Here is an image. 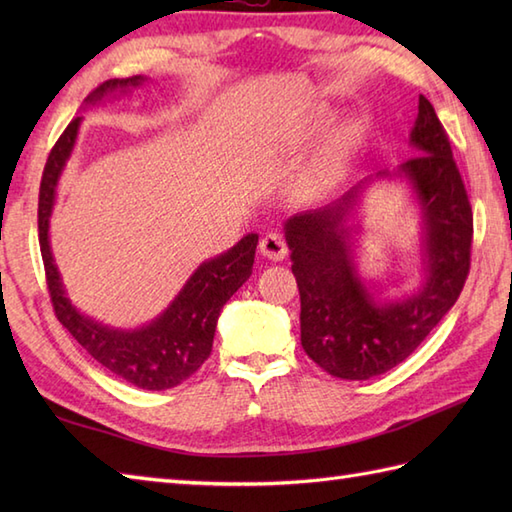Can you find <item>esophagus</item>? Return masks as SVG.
I'll return each mask as SVG.
<instances>
[{"label":"esophagus","mask_w":512,"mask_h":512,"mask_svg":"<svg viewBox=\"0 0 512 512\" xmlns=\"http://www.w3.org/2000/svg\"><path fill=\"white\" fill-rule=\"evenodd\" d=\"M259 250H262V255L270 259V262H281L288 255V244L279 233H268L259 242Z\"/></svg>","instance_id":"esophagus-1"}]
</instances>
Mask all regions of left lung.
<instances>
[{
  "instance_id": "left-lung-1",
  "label": "left lung",
  "mask_w": 512,
  "mask_h": 512,
  "mask_svg": "<svg viewBox=\"0 0 512 512\" xmlns=\"http://www.w3.org/2000/svg\"><path fill=\"white\" fill-rule=\"evenodd\" d=\"M409 143L418 156L402 162L398 176L409 180L424 224V281L413 295L376 301L356 275L347 217L374 178L323 209L292 215L284 226L301 297V345L336 378L367 380L405 361L453 308L469 277L471 202L449 136L422 94ZM383 176L391 173H376Z\"/></svg>"
}]
</instances>
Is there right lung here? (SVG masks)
I'll use <instances>...</instances> for the list:
<instances>
[{"mask_svg": "<svg viewBox=\"0 0 512 512\" xmlns=\"http://www.w3.org/2000/svg\"><path fill=\"white\" fill-rule=\"evenodd\" d=\"M145 81V76L140 74L129 79H110L92 90L85 103H99L105 96L125 94ZM79 125L81 116L72 118V123L54 143L39 187V246L54 314L83 350L112 374L140 389H171L198 372L209 358L222 306L253 273L259 235L248 233L231 250L200 264L171 306L143 328L116 330L85 317L65 295L48 237L54 193L74 149Z\"/></svg>", "mask_w": 512, "mask_h": 512, "instance_id": "1", "label": "right lung"}]
</instances>
